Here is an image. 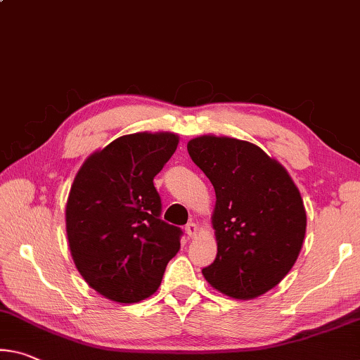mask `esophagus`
<instances>
[{
	"label": "esophagus",
	"mask_w": 360,
	"mask_h": 360,
	"mask_svg": "<svg viewBox=\"0 0 360 360\" xmlns=\"http://www.w3.org/2000/svg\"><path fill=\"white\" fill-rule=\"evenodd\" d=\"M186 236L189 238H193L198 233V226L195 224V222H189V224L186 226Z\"/></svg>",
	"instance_id": "esophagus-1"
}]
</instances>
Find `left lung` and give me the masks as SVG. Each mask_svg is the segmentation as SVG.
<instances>
[{"mask_svg": "<svg viewBox=\"0 0 360 360\" xmlns=\"http://www.w3.org/2000/svg\"><path fill=\"white\" fill-rule=\"evenodd\" d=\"M187 150L216 193L211 224L218 255L203 276L231 298H258L287 276L303 247L306 210L298 187L248 141L205 134L187 142Z\"/></svg>", "mask_w": 360, "mask_h": 360, "instance_id": "obj_1", "label": "left lung"}]
</instances>
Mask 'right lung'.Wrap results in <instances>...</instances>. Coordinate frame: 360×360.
<instances>
[{
	"label": "right lung",
	"instance_id": "right-lung-1",
	"mask_svg": "<svg viewBox=\"0 0 360 360\" xmlns=\"http://www.w3.org/2000/svg\"><path fill=\"white\" fill-rule=\"evenodd\" d=\"M179 136H122L84 160L65 207L68 247L91 288L115 303H139L157 292L168 261L179 252V227L160 219L153 178Z\"/></svg>",
	"mask_w": 360,
	"mask_h": 360
}]
</instances>
